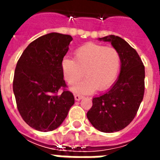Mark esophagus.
<instances>
[{"instance_id": "1", "label": "esophagus", "mask_w": 160, "mask_h": 160, "mask_svg": "<svg viewBox=\"0 0 160 160\" xmlns=\"http://www.w3.org/2000/svg\"><path fill=\"white\" fill-rule=\"evenodd\" d=\"M84 97L83 95H75V100H77V101H79V100H80L82 98Z\"/></svg>"}]
</instances>
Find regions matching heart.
<instances>
[{
	"label": "heart",
	"mask_w": 160,
	"mask_h": 160,
	"mask_svg": "<svg viewBox=\"0 0 160 160\" xmlns=\"http://www.w3.org/2000/svg\"><path fill=\"white\" fill-rule=\"evenodd\" d=\"M121 60L119 51L113 47L89 43L75 51V60L65 57L61 62L63 74L70 85L79 82L85 75L86 79L72 87L80 94L94 92L98 89L109 88L116 79Z\"/></svg>",
	"instance_id": "obj_1"
}]
</instances>
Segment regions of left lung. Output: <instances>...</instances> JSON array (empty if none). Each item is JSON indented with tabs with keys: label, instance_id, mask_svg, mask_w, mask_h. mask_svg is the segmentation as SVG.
Segmentation results:
<instances>
[{
	"label": "left lung",
	"instance_id": "left-lung-1",
	"mask_svg": "<svg viewBox=\"0 0 160 160\" xmlns=\"http://www.w3.org/2000/svg\"><path fill=\"white\" fill-rule=\"evenodd\" d=\"M99 40L110 42L119 51L120 73L106 93L93 98L87 118L98 130L113 133L124 129L136 115L144 94V65L137 51L124 39L110 35Z\"/></svg>",
	"mask_w": 160,
	"mask_h": 160
}]
</instances>
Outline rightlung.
I'll list each match as a JSON object with an SVG mask.
<instances>
[{
	"label": "right lung",
	"mask_w": 160,
	"mask_h": 160,
	"mask_svg": "<svg viewBox=\"0 0 160 160\" xmlns=\"http://www.w3.org/2000/svg\"><path fill=\"white\" fill-rule=\"evenodd\" d=\"M72 40L69 35L46 34L32 41L16 64L13 92L17 109L24 121L36 130L58 128L75 103L73 94L65 89L61 68Z\"/></svg>",
	"instance_id": "right-lung-1"
}]
</instances>
